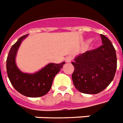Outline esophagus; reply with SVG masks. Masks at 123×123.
<instances>
[{
  "label": "esophagus",
  "mask_w": 123,
  "mask_h": 123,
  "mask_svg": "<svg viewBox=\"0 0 123 123\" xmlns=\"http://www.w3.org/2000/svg\"><path fill=\"white\" fill-rule=\"evenodd\" d=\"M73 60V57L71 56V55H68V56L66 58V62H68V63H69V62H71Z\"/></svg>",
  "instance_id": "34e87169"
}]
</instances>
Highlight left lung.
<instances>
[{
  "label": "left lung",
  "instance_id": "8db88e82",
  "mask_svg": "<svg viewBox=\"0 0 123 123\" xmlns=\"http://www.w3.org/2000/svg\"><path fill=\"white\" fill-rule=\"evenodd\" d=\"M102 45L87 51L74 59L72 81L76 88L84 94H95L102 92L114 78L117 59L111 41L100 35Z\"/></svg>",
  "mask_w": 123,
  "mask_h": 123
}]
</instances>
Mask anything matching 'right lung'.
I'll use <instances>...</instances> for the list:
<instances>
[{
    "label": "right lung",
    "instance_id": "obj_1",
    "mask_svg": "<svg viewBox=\"0 0 123 123\" xmlns=\"http://www.w3.org/2000/svg\"><path fill=\"white\" fill-rule=\"evenodd\" d=\"M27 35L20 37L11 48L6 59V72L10 82L17 91L28 97H40L49 91L54 77L65 62L49 63L35 74L22 72L16 65L15 57L22 41Z\"/></svg>",
    "mask_w": 123,
    "mask_h": 123
}]
</instances>
